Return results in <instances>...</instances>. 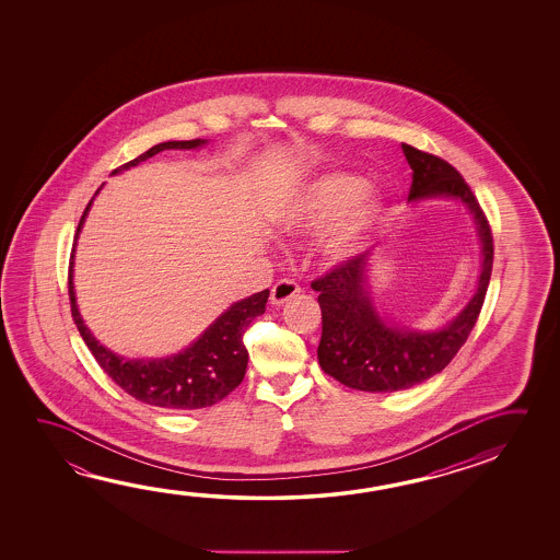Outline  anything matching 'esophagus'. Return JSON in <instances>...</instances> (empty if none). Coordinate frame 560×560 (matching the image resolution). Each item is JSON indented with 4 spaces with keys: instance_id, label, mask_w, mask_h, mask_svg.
<instances>
[{
    "instance_id": "34e87169",
    "label": "esophagus",
    "mask_w": 560,
    "mask_h": 560,
    "mask_svg": "<svg viewBox=\"0 0 560 560\" xmlns=\"http://www.w3.org/2000/svg\"><path fill=\"white\" fill-rule=\"evenodd\" d=\"M299 293H301V287H299V284L291 281V279H281V281L273 284V289H271V304L283 306L284 303H289V301Z\"/></svg>"
}]
</instances>
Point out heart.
<instances>
[{
  "mask_svg": "<svg viewBox=\"0 0 560 560\" xmlns=\"http://www.w3.org/2000/svg\"><path fill=\"white\" fill-rule=\"evenodd\" d=\"M277 222L296 234H320V254L343 261L370 246L389 220V205L350 171H326L276 207Z\"/></svg>",
  "mask_w": 560,
  "mask_h": 560,
  "instance_id": "obj_1",
  "label": "heart"
}]
</instances>
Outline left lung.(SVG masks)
Returning a JSON list of instances; mask_svg holds the SVG:
<instances>
[{
  "label": "left lung",
  "instance_id": "1",
  "mask_svg": "<svg viewBox=\"0 0 560 560\" xmlns=\"http://www.w3.org/2000/svg\"><path fill=\"white\" fill-rule=\"evenodd\" d=\"M401 149L412 168L409 200L452 198L468 208L480 240V276L468 304L439 330H412L377 313L370 294L368 252L316 279L313 289L323 311L318 363L336 382L360 392H401L441 373L468 340L490 284L493 240L470 187L444 159L407 143Z\"/></svg>",
  "mask_w": 560,
  "mask_h": 560
}]
</instances>
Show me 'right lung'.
<instances>
[{
	"mask_svg": "<svg viewBox=\"0 0 560 560\" xmlns=\"http://www.w3.org/2000/svg\"><path fill=\"white\" fill-rule=\"evenodd\" d=\"M207 143V139L165 141L149 149L138 159L112 171V175L138 167L139 163L148 161L149 158L158 155L165 149H197ZM102 187L96 190V195ZM96 195L92 197L84 214L80 218L77 240ZM77 240H74V249H77ZM74 249H72V257H74ZM72 266L74 264L70 261V308H72V318L79 326L80 336L89 346L92 355L96 358L100 368L131 397L167 411H195V409H202L222 401L228 393L234 392L242 383L247 368L244 332L256 316L266 313L269 289L232 304L208 326L205 332L198 336L195 342L188 343L187 348L178 353L167 358H124L119 353L112 352L104 343H100L82 320L79 304H77V293H74V281H72L74 277Z\"/></svg>",
	"mask_w": 560,
	"mask_h": 560,
	"instance_id": "right-lung-1",
	"label": "right lung"
}]
</instances>
